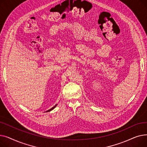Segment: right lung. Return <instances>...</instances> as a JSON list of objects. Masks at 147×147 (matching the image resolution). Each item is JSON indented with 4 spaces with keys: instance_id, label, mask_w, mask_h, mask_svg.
I'll use <instances>...</instances> for the list:
<instances>
[{
    "instance_id": "right-lung-1",
    "label": "right lung",
    "mask_w": 147,
    "mask_h": 147,
    "mask_svg": "<svg viewBox=\"0 0 147 147\" xmlns=\"http://www.w3.org/2000/svg\"><path fill=\"white\" fill-rule=\"evenodd\" d=\"M57 104H56L55 106H54V107H53L52 108V109H49V110H48V111H46V112H49V111H51V110H52L53 109H55V108L57 107Z\"/></svg>"
}]
</instances>
